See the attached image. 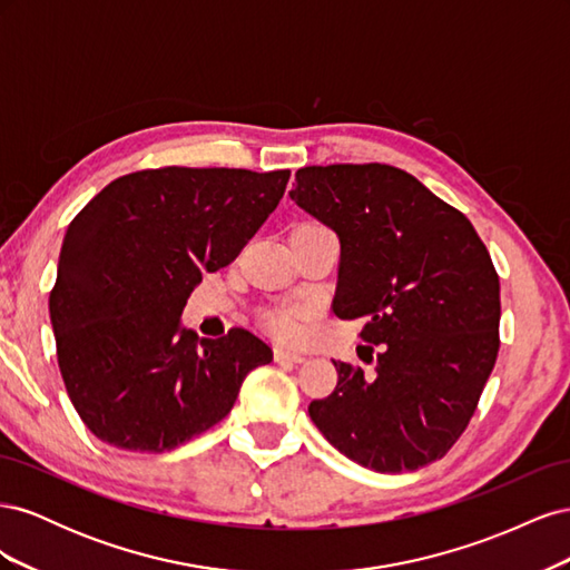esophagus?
<instances>
[{
    "label": "esophagus",
    "mask_w": 570,
    "mask_h": 570,
    "mask_svg": "<svg viewBox=\"0 0 570 570\" xmlns=\"http://www.w3.org/2000/svg\"><path fill=\"white\" fill-rule=\"evenodd\" d=\"M273 356H275V361H287V364H302V361L306 358L304 354L285 350V347H275V350H273Z\"/></svg>",
    "instance_id": "34e87169"
}]
</instances>
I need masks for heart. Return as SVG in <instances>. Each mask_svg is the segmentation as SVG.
I'll return each mask as SVG.
<instances>
[{
    "instance_id": "heart-1",
    "label": "heart",
    "mask_w": 570,
    "mask_h": 570,
    "mask_svg": "<svg viewBox=\"0 0 570 570\" xmlns=\"http://www.w3.org/2000/svg\"><path fill=\"white\" fill-rule=\"evenodd\" d=\"M312 314L308 304H299V302H285L278 306H271L264 312L262 323L271 335H275L278 340H297L302 335L304 321Z\"/></svg>"
}]
</instances>
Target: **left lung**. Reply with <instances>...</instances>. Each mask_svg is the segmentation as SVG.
Returning a JSON list of instances; mask_svg holds the SVG:
<instances>
[{
	"label": "left lung",
	"instance_id": "left-lung-1",
	"mask_svg": "<svg viewBox=\"0 0 570 570\" xmlns=\"http://www.w3.org/2000/svg\"><path fill=\"white\" fill-rule=\"evenodd\" d=\"M295 183L289 199L340 237L333 312L366 321L375 366L333 358L337 387L308 416L366 469L416 471L452 450L494 368L492 258L471 220L402 168L306 166Z\"/></svg>",
	"mask_w": 570,
	"mask_h": 570
}]
</instances>
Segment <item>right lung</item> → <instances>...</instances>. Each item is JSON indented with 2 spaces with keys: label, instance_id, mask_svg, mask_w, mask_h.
Returning a JSON list of instances; mask_svg holds the SVG:
<instances>
[{
  "label": "right lung",
  "instance_id": "right-lung-1",
  "mask_svg": "<svg viewBox=\"0 0 570 570\" xmlns=\"http://www.w3.org/2000/svg\"><path fill=\"white\" fill-rule=\"evenodd\" d=\"M289 170L157 168L116 178L63 235L49 318L82 423L128 452H170L226 419L273 352L245 327L180 325L202 273L228 266L283 199Z\"/></svg>",
  "mask_w": 570,
  "mask_h": 570
}]
</instances>
